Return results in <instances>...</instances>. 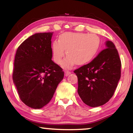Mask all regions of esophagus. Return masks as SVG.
I'll return each instance as SVG.
<instances>
[{"instance_id": "1", "label": "esophagus", "mask_w": 133, "mask_h": 133, "mask_svg": "<svg viewBox=\"0 0 133 133\" xmlns=\"http://www.w3.org/2000/svg\"><path fill=\"white\" fill-rule=\"evenodd\" d=\"M70 74H71V72L69 71H65V72H64L65 76H68V75H70Z\"/></svg>"}]
</instances>
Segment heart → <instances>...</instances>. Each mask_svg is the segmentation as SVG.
<instances>
[{
  "mask_svg": "<svg viewBox=\"0 0 133 133\" xmlns=\"http://www.w3.org/2000/svg\"><path fill=\"white\" fill-rule=\"evenodd\" d=\"M100 46V38L95 34L65 32L61 34L58 40L53 42L52 55L57 64H61L65 56L63 66L69 69L75 63L78 65L86 64L96 56Z\"/></svg>",
  "mask_w": 133,
  "mask_h": 133,
  "instance_id": "obj_1",
  "label": "heart"
}]
</instances>
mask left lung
<instances>
[{
	"mask_svg": "<svg viewBox=\"0 0 133 133\" xmlns=\"http://www.w3.org/2000/svg\"><path fill=\"white\" fill-rule=\"evenodd\" d=\"M105 49L90 63L74 70L78 77V92L87 105L98 107L114 95L121 77V60L115 45L107 41Z\"/></svg>",
	"mask_w": 133,
	"mask_h": 133,
	"instance_id": "left-lung-1",
	"label": "left lung"
}]
</instances>
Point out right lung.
<instances>
[{
  "instance_id": "obj_1",
  "label": "right lung",
  "mask_w": 133,
  "mask_h": 133,
  "mask_svg": "<svg viewBox=\"0 0 133 133\" xmlns=\"http://www.w3.org/2000/svg\"><path fill=\"white\" fill-rule=\"evenodd\" d=\"M53 32L37 33L18 48L13 80L21 101L32 109H41L51 101L64 78L61 67L51 60Z\"/></svg>"
}]
</instances>
